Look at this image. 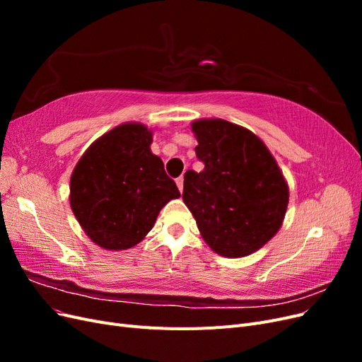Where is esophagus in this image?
Returning a JSON list of instances; mask_svg holds the SVG:
<instances>
[{"instance_id": "obj_1", "label": "esophagus", "mask_w": 362, "mask_h": 362, "mask_svg": "<svg viewBox=\"0 0 362 362\" xmlns=\"http://www.w3.org/2000/svg\"><path fill=\"white\" fill-rule=\"evenodd\" d=\"M177 185H178V189H180V192H182V187H184V178H182V177L177 178Z\"/></svg>"}]
</instances>
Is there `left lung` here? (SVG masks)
Segmentation results:
<instances>
[{
  "mask_svg": "<svg viewBox=\"0 0 362 362\" xmlns=\"http://www.w3.org/2000/svg\"><path fill=\"white\" fill-rule=\"evenodd\" d=\"M205 168L184 175L182 201L216 254H254L282 226L288 184L275 157L250 129L223 119L192 122Z\"/></svg>",
  "mask_w": 362,
  "mask_h": 362,
  "instance_id": "8db88e82",
  "label": "left lung"
}]
</instances>
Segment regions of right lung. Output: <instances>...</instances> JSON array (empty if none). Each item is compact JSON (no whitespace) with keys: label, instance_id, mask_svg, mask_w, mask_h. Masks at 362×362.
<instances>
[{"label":"right lung","instance_id":"obj_1","mask_svg":"<svg viewBox=\"0 0 362 362\" xmlns=\"http://www.w3.org/2000/svg\"><path fill=\"white\" fill-rule=\"evenodd\" d=\"M152 128L125 122L107 131L75 164L69 184L72 213L86 235L107 250L136 246L161 208L181 193L152 154Z\"/></svg>","mask_w":362,"mask_h":362}]
</instances>
